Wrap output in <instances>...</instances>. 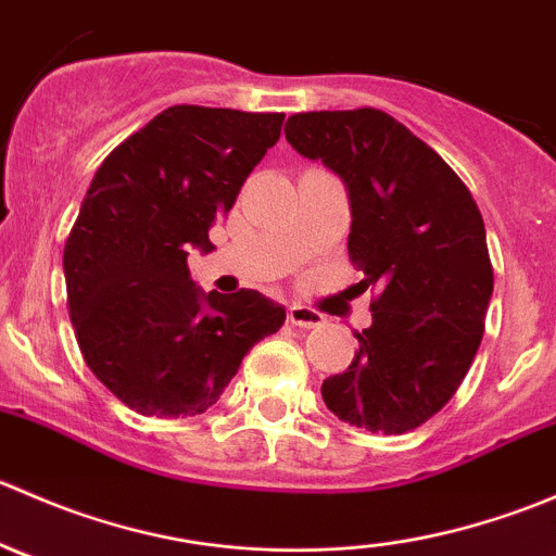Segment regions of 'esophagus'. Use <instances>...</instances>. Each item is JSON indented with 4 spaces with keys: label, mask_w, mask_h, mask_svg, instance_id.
<instances>
[{
    "label": "esophagus",
    "mask_w": 556,
    "mask_h": 556,
    "mask_svg": "<svg viewBox=\"0 0 556 556\" xmlns=\"http://www.w3.org/2000/svg\"><path fill=\"white\" fill-rule=\"evenodd\" d=\"M288 323L299 325V328H319L323 325V314L309 309V306L293 304L288 309Z\"/></svg>",
    "instance_id": "34e87169"
}]
</instances>
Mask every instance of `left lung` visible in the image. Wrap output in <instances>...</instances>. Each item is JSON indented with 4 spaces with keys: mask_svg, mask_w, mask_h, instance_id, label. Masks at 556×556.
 <instances>
[{
    "mask_svg": "<svg viewBox=\"0 0 556 556\" xmlns=\"http://www.w3.org/2000/svg\"><path fill=\"white\" fill-rule=\"evenodd\" d=\"M285 137L346 182V250L357 288L377 293L355 361L323 382L325 406L368 433H408L450 403L484 336L495 277L479 206L433 148L374 106L299 112Z\"/></svg>",
    "mask_w": 556,
    "mask_h": 556,
    "instance_id": "obj_1",
    "label": "left lung"
}]
</instances>
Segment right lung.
Instances as JSON below:
<instances>
[{
	"label": "right lung",
	"mask_w": 556,
	"mask_h": 556,
	"mask_svg": "<svg viewBox=\"0 0 556 556\" xmlns=\"http://www.w3.org/2000/svg\"><path fill=\"white\" fill-rule=\"evenodd\" d=\"M282 112L174 104L99 166L64 244L66 306L88 368L144 417L204 414L285 309L257 290H195L188 250L274 148Z\"/></svg>",
	"instance_id": "obj_1"
}]
</instances>
